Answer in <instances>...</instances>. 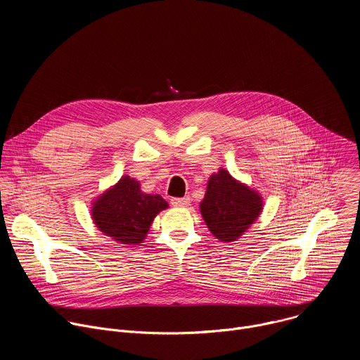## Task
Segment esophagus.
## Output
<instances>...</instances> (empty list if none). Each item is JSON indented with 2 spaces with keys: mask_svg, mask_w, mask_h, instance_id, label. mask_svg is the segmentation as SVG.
<instances>
[{
  "mask_svg": "<svg viewBox=\"0 0 360 360\" xmlns=\"http://www.w3.org/2000/svg\"><path fill=\"white\" fill-rule=\"evenodd\" d=\"M171 203L174 207H188L191 203V198L189 196H184V198H172Z\"/></svg>",
  "mask_w": 360,
  "mask_h": 360,
  "instance_id": "1",
  "label": "esophagus"
}]
</instances>
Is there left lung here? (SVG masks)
Segmentation results:
<instances>
[{
  "mask_svg": "<svg viewBox=\"0 0 360 360\" xmlns=\"http://www.w3.org/2000/svg\"><path fill=\"white\" fill-rule=\"evenodd\" d=\"M262 211V198L235 181L224 168L211 175L200 214L210 231L222 242L236 240Z\"/></svg>",
  "mask_w": 360,
  "mask_h": 360,
  "instance_id": "1",
  "label": "left lung"
}]
</instances>
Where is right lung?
<instances>
[{
  "mask_svg": "<svg viewBox=\"0 0 360 360\" xmlns=\"http://www.w3.org/2000/svg\"><path fill=\"white\" fill-rule=\"evenodd\" d=\"M167 208L162 196L143 193L138 181L122 176L94 202L92 219L107 236L124 245H136L145 239L153 218Z\"/></svg>",
  "mask_w": 360,
  "mask_h": 360,
  "instance_id": "1",
  "label": "right lung"
}]
</instances>
